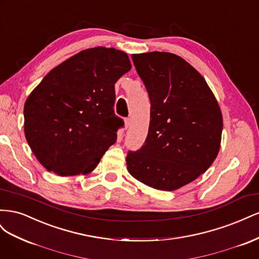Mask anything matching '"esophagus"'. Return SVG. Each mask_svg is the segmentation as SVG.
<instances>
[{"mask_svg": "<svg viewBox=\"0 0 259 259\" xmlns=\"http://www.w3.org/2000/svg\"><path fill=\"white\" fill-rule=\"evenodd\" d=\"M130 125H131V120L130 119H125L124 120V126H125V128H128L130 127Z\"/></svg>", "mask_w": 259, "mask_h": 259, "instance_id": "34e87169", "label": "esophagus"}]
</instances>
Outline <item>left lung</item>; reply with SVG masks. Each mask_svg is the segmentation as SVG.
I'll return each instance as SVG.
<instances>
[{
	"mask_svg": "<svg viewBox=\"0 0 259 259\" xmlns=\"http://www.w3.org/2000/svg\"><path fill=\"white\" fill-rule=\"evenodd\" d=\"M150 98L145 145L126 156L128 173L149 187L173 191L193 182L219 152L223 114L206 81L175 54H133Z\"/></svg>",
	"mask_w": 259,
	"mask_h": 259,
	"instance_id": "obj_1",
	"label": "left lung"
}]
</instances>
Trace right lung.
Segmentation results:
<instances>
[{
    "instance_id": "right-lung-1",
    "label": "right lung",
    "mask_w": 259,
    "mask_h": 259,
    "mask_svg": "<svg viewBox=\"0 0 259 259\" xmlns=\"http://www.w3.org/2000/svg\"><path fill=\"white\" fill-rule=\"evenodd\" d=\"M132 69L126 53L84 50L45 75L25 103V136L37 161L58 176L88 175L116 140L114 84Z\"/></svg>"
}]
</instances>
